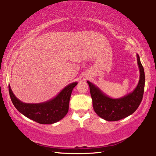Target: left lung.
Segmentation results:
<instances>
[{"label": "left lung", "mask_w": 156, "mask_h": 156, "mask_svg": "<svg viewBox=\"0 0 156 156\" xmlns=\"http://www.w3.org/2000/svg\"><path fill=\"white\" fill-rule=\"evenodd\" d=\"M137 60L140 73L139 82L132 92L123 97L110 98L103 93L97 86L87 81L92 98L94 110L103 119L109 122L122 119L132 115L139 107L144 94L145 75L138 54H137Z\"/></svg>", "instance_id": "left-lung-1"}]
</instances>
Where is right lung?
Instances as JSON below:
<instances>
[{
	"label": "right lung",
	"instance_id": "right-lung-1",
	"mask_svg": "<svg viewBox=\"0 0 156 156\" xmlns=\"http://www.w3.org/2000/svg\"><path fill=\"white\" fill-rule=\"evenodd\" d=\"M77 84V82L70 83L55 97L40 103L22 102L12 92L10 85L9 93L14 107L22 115L41 124H52L59 122L67 114L71 92Z\"/></svg>",
	"mask_w": 156,
	"mask_h": 156
}]
</instances>
